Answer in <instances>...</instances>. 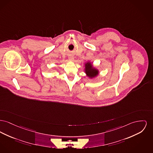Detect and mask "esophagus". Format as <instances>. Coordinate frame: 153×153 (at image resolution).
I'll return each mask as SVG.
<instances>
[{
    "instance_id": "obj_1",
    "label": "esophagus",
    "mask_w": 153,
    "mask_h": 153,
    "mask_svg": "<svg viewBox=\"0 0 153 153\" xmlns=\"http://www.w3.org/2000/svg\"><path fill=\"white\" fill-rule=\"evenodd\" d=\"M74 58H73V56H69V61H74Z\"/></svg>"
}]
</instances>
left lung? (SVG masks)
<instances>
[{"instance_id":"obj_1","label":"left lung","mask_w":153,"mask_h":153,"mask_svg":"<svg viewBox=\"0 0 153 153\" xmlns=\"http://www.w3.org/2000/svg\"><path fill=\"white\" fill-rule=\"evenodd\" d=\"M85 73L88 77L92 79L98 76L99 71L98 69L93 67L92 63L90 62H88L85 63Z\"/></svg>"}]
</instances>
